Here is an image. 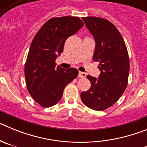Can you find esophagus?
<instances>
[{"instance_id": "obj_1", "label": "esophagus", "mask_w": 147, "mask_h": 147, "mask_svg": "<svg viewBox=\"0 0 147 147\" xmlns=\"http://www.w3.org/2000/svg\"><path fill=\"white\" fill-rule=\"evenodd\" d=\"M85 76H86V74H85V73L81 72V71H80V72H79V77L85 78Z\"/></svg>"}]
</instances>
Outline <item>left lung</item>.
I'll list each match as a JSON object with an SVG mask.
<instances>
[{"instance_id":"left-lung-1","label":"left lung","mask_w":147,"mask_h":147,"mask_svg":"<svg viewBox=\"0 0 147 147\" xmlns=\"http://www.w3.org/2000/svg\"><path fill=\"white\" fill-rule=\"evenodd\" d=\"M82 20L95 40L93 59L99 62L101 73L98 79L87 76L91 87L82 92L81 99L89 108L102 111L117 102L127 88L129 56L124 39L112 23L97 17Z\"/></svg>"}]
</instances>
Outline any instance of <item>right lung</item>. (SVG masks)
Returning a JSON list of instances; mask_svg holds the SVG:
<instances>
[{
    "instance_id": "obj_1",
    "label": "right lung",
    "mask_w": 147,
    "mask_h": 147,
    "mask_svg": "<svg viewBox=\"0 0 147 147\" xmlns=\"http://www.w3.org/2000/svg\"><path fill=\"white\" fill-rule=\"evenodd\" d=\"M84 23L77 17L53 18L41 27L32 40L25 64L28 93L40 105L52 107L62 98L64 88L79 74L76 68L63 69L55 60L63 51L67 38Z\"/></svg>"
}]
</instances>
